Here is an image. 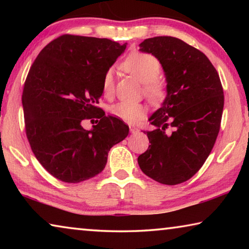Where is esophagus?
Wrapping results in <instances>:
<instances>
[{
    "instance_id": "34e87169",
    "label": "esophagus",
    "mask_w": 249,
    "mask_h": 249,
    "mask_svg": "<svg viewBox=\"0 0 249 249\" xmlns=\"http://www.w3.org/2000/svg\"><path fill=\"white\" fill-rule=\"evenodd\" d=\"M129 130H130V133H132V134H135V133L138 132V129L136 127H134V126H129Z\"/></svg>"
}]
</instances>
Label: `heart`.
I'll return each mask as SVG.
<instances>
[{
  "label": "heart",
  "instance_id": "1",
  "mask_svg": "<svg viewBox=\"0 0 249 249\" xmlns=\"http://www.w3.org/2000/svg\"><path fill=\"white\" fill-rule=\"evenodd\" d=\"M123 69L136 78L138 81L144 83V93L151 101H159L163 95V84L158 79L161 70V65L157 58L146 53H132L122 64ZM115 71L109 68L103 75L102 91L105 96H111L114 92ZM109 113L115 119L135 123L142 119L146 114V108L140 103H132L122 101L113 104L109 107Z\"/></svg>",
  "mask_w": 249,
  "mask_h": 249
}]
</instances>
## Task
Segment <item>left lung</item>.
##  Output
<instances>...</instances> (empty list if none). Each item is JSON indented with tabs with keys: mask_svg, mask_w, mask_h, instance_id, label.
Returning <instances> with one entry per match:
<instances>
[{
	"mask_svg": "<svg viewBox=\"0 0 249 249\" xmlns=\"http://www.w3.org/2000/svg\"><path fill=\"white\" fill-rule=\"evenodd\" d=\"M142 53L158 59L165 71L167 96L149 117L150 145L138 157L142 171L159 183L175 185L203 166L220 132L224 94L209 58L170 36L145 39Z\"/></svg>",
	"mask_w": 249,
	"mask_h": 249,
	"instance_id": "left-lung-1",
	"label": "left lung"
}]
</instances>
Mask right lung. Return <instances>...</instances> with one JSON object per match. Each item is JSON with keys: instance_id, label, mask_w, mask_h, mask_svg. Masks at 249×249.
Wrapping results in <instances>:
<instances>
[{"instance_id": "right-lung-1", "label": "right lung", "mask_w": 249, "mask_h": 249, "mask_svg": "<svg viewBox=\"0 0 249 249\" xmlns=\"http://www.w3.org/2000/svg\"><path fill=\"white\" fill-rule=\"evenodd\" d=\"M126 45L62 35L29 69L22 95L26 136L40 165L58 180L77 183L99 175L109 149L128 135L123 121L96 107L105 71ZM93 117L100 121L86 131L81 122Z\"/></svg>"}]
</instances>
